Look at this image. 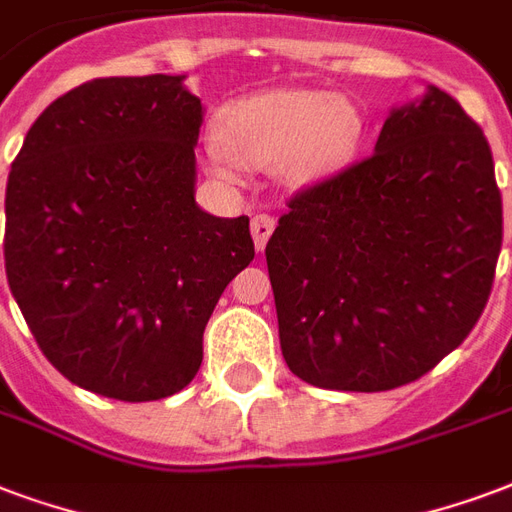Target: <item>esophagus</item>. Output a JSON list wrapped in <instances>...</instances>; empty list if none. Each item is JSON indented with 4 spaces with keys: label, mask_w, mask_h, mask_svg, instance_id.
I'll list each match as a JSON object with an SVG mask.
<instances>
[{
    "label": "esophagus",
    "mask_w": 512,
    "mask_h": 512,
    "mask_svg": "<svg viewBox=\"0 0 512 512\" xmlns=\"http://www.w3.org/2000/svg\"><path fill=\"white\" fill-rule=\"evenodd\" d=\"M275 232V218L272 215H253L251 221V234H253V245H256V251H264V245L270 240V234Z\"/></svg>",
    "instance_id": "esophagus-1"
}]
</instances>
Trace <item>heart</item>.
I'll use <instances>...</instances> for the list:
<instances>
[{"label": "heart", "instance_id": "heart-1", "mask_svg": "<svg viewBox=\"0 0 512 512\" xmlns=\"http://www.w3.org/2000/svg\"><path fill=\"white\" fill-rule=\"evenodd\" d=\"M361 137L364 115L348 96L275 88L226 105L205 153L224 180L240 178L245 164L275 169L288 186H315L351 164Z\"/></svg>", "mask_w": 512, "mask_h": 512}]
</instances>
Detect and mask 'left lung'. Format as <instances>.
Here are the masks:
<instances>
[{"label":"left lung","mask_w":512,"mask_h":512,"mask_svg":"<svg viewBox=\"0 0 512 512\" xmlns=\"http://www.w3.org/2000/svg\"><path fill=\"white\" fill-rule=\"evenodd\" d=\"M499 248L489 140L429 86L391 110L372 156L280 215L264 253L288 370L334 391L418 380L478 324Z\"/></svg>","instance_id":"left-lung-1"}]
</instances>
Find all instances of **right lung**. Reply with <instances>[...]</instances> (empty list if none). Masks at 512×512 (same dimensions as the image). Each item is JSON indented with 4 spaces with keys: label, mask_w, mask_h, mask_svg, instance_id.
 Returning <instances> with one entry per match:
<instances>
[{
    "label": "right lung",
    "mask_w": 512,
    "mask_h": 512,
    "mask_svg": "<svg viewBox=\"0 0 512 512\" xmlns=\"http://www.w3.org/2000/svg\"><path fill=\"white\" fill-rule=\"evenodd\" d=\"M199 126L183 75L96 78L42 110L10 169V291L45 359L99 397L186 388L218 299L253 261L248 215L194 199Z\"/></svg>",
    "instance_id": "add662e5"
}]
</instances>
